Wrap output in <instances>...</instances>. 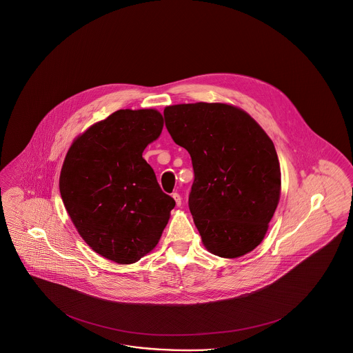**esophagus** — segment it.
Wrapping results in <instances>:
<instances>
[{
    "mask_svg": "<svg viewBox=\"0 0 353 353\" xmlns=\"http://www.w3.org/2000/svg\"><path fill=\"white\" fill-rule=\"evenodd\" d=\"M172 198H174V201H175V203H176L178 207L182 204V196H181L178 192H174V194H172Z\"/></svg>",
    "mask_w": 353,
    "mask_h": 353,
    "instance_id": "obj_1",
    "label": "esophagus"
}]
</instances>
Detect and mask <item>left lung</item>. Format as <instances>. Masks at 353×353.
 Wrapping results in <instances>:
<instances>
[{"mask_svg": "<svg viewBox=\"0 0 353 353\" xmlns=\"http://www.w3.org/2000/svg\"><path fill=\"white\" fill-rule=\"evenodd\" d=\"M176 145L194 168L188 207L204 247L239 258L263 241L280 199V166L272 141L241 109L183 103L163 112Z\"/></svg>", "mask_w": 353, "mask_h": 353, "instance_id": "left-lung-1", "label": "left lung"}]
</instances>
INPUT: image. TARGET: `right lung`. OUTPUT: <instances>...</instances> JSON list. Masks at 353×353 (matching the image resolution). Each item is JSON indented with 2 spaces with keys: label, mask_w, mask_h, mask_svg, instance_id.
<instances>
[{
  "label": "right lung",
  "mask_w": 353,
  "mask_h": 353,
  "mask_svg": "<svg viewBox=\"0 0 353 353\" xmlns=\"http://www.w3.org/2000/svg\"><path fill=\"white\" fill-rule=\"evenodd\" d=\"M162 129L154 109L112 112L75 139L61 170V196L79 235L118 264L149 254L175 207L142 158Z\"/></svg>",
  "instance_id": "add662e5"
}]
</instances>
